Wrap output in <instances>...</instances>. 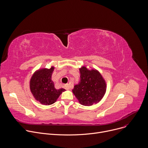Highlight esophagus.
Masks as SVG:
<instances>
[{
  "instance_id": "34e87169",
  "label": "esophagus",
  "mask_w": 148,
  "mask_h": 148,
  "mask_svg": "<svg viewBox=\"0 0 148 148\" xmlns=\"http://www.w3.org/2000/svg\"><path fill=\"white\" fill-rule=\"evenodd\" d=\"M64 88H65L66 90H69L70 89V85H69V84H65V85H64Z\"/></svg>"
}]
</instances>
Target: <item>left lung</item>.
Returning <instances> with one entry per match:
<instances>
[{
	"instance_id": "obj_1",
	"label": "left lung",
	"mask_w": 148,
	"mask_h": 148,
	"mask_svg": "<svg viewBox=\"0 0 148 148\" xmlns=\"http://www.w3.org/2000/svg\"><path fill=\"white\" fill-rule=\"evenodd\" d=\"M80 81L74 86L73 92L79 103L85 106L97 103L106 91V84L101 74L95 70H89L86 67L79 69Z\"/></svg>"
}]
</instances>
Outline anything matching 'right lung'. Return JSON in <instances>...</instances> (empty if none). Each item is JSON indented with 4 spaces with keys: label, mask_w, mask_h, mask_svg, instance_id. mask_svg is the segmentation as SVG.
Listing matches in <instances>:
<instances>
[{
    "label": "right lung",
    "mask_w": 148,
    "mask_h": 148,
    "mask_svg": "<svg viewBox=\"0 0 148 148\" xmlns=\"http://www.w3.org/2000/svg\"><path fill=\"white\" fill-rule=\"evenodd\" d=\"M53 71L54 67L38 70L33 74L30 80L31 92L36 99L43 105L53 104L60 95L65 91L63 88H55L54 82L51 80Z\"/></svg>",
    "instance_id": "obj_1"
}]
</instances>
